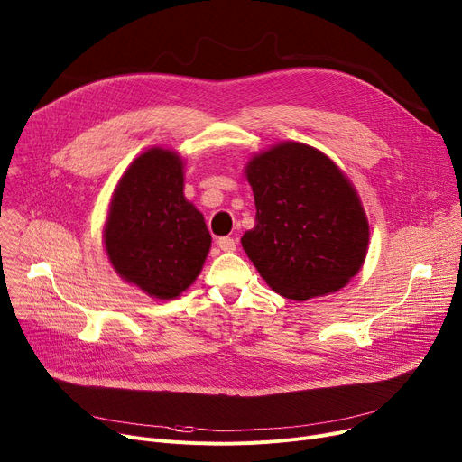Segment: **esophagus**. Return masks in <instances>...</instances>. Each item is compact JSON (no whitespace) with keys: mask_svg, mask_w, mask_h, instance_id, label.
<instances>
[{"mask_svg":"<svg viewBox=\"0 0 462 462\" xmlns=\"http://www.w3.org/2000/svg\"><path fill=\"white\" fill-rule=\"evenodd\" d=\"M217 245H218V249L225 251V253H232V251H236V239L228 237V236L226 237H218Z\"/></svg>","mask_w":462,"mask_h":462,"instance_id":"obj_1","label":"esophagus"}]
</instances>
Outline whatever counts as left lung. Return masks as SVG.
<instances>
[{"label": "left lung", "mask_w": 462, "mask_h": 462, "mask_svg": "<svg viewBox=\"0 0 462 462\" xmlns=\"http://www.w3.org/2000/svg\"><path fill=\"white\" fill-rule=\"evenodd\" d=\"M245 176L256 223L241 245L262 279L296 301L341 290L369 247L365 209L341 168L307 143L281 142L254 155Z\"/></svg>", "instance_id": "8db88e82"}]
</instances>
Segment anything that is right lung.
Masks as SVG:
<instances>
[{
    "label": "right lung",
    "instance_id": "add662e5",
    "mask_svg": "<svg viewBox=\"0 0 462 462\" xmlns=\"http://www.w3.org/2000/svg\"><path fill=\"white\" fill-rule=\"evenodd\" d=\"M116 273L157 300H174L202 272L211 247L204 215L183 197V161L152 148L121 176L105 225Z\"/></svg>",
    "mask_w": 462,
    "mask_h": 462
}]
</instances>
